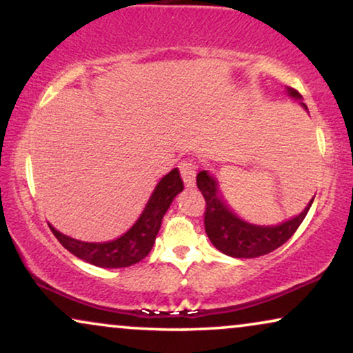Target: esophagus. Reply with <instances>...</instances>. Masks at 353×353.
Here are the masks:
<instances>
[{
	"label": "esophagus",
	"instance_id": "obj_1",
	"mask_svg": "<svg viewBox=\"0 0 353 353\" xmlns=\"http://www.w3.org/2000/svg\"><path fill=\"white\" fill-rule=\"evenodd\" d=\"M180 173L183 181H185L186 188H192L196 183V173H197V165L192 161H183L180 163Z\"/></svg>",
	"mask_w": 353,
	"mask_h": 353
}]
</instances>
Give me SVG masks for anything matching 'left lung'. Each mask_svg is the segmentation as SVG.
Instances as JSON below:
<instances>
[{"instance_id":"left-lung-1","label":"left lung","mask_w":353,"mask_h":353,"mask_svg":"<svg viewBox=\"0 0 353 353\" xmlns=\"http://www.w3.org/2000/svg\"><path fill=\"white\" fill-rule=\"evenodd\" d=\"M289 96L301 99L302 96L294 88H288ZM303 108L307 105L302 103ZM196 183L199 191L205 199L204 212V226L205 233L220 252L236 259H254L260 255L273 252L279 245H283L291 236L296 233L299 226L305 219L307 212L310 210L313 199L310 201L302 214L294 219L284 221L276 226H262L250 225L248 221L241 220L223 199L219 196L216 181L212 178L207 170L197 173Z\"/></svg>"}]
</instances>
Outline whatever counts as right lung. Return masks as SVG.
Segmentation results:
<instances>
[{"label": "right lung", "instance_id": "obj_1", "mask_svg": "<svg viewBox=\"0 0 353 353\" xmlns=\"http://www.w3.org/2000/svg\"><path fill=\"white\" fill-rule=\"evenodd\" d=\"M180 191H183V180L178 168H173L157 183L156 190L149 197L137 223L120 238L108 241V243H85V241L69 238V236L59 233L51 225L50 228L57 241L69 252L85 262L101 268L130 267L151 252L154 241L161 230L163 215L170 207L173 197Z\"/></svg>", "mask_w": 353, "mask_h": 353}]
</instances>
